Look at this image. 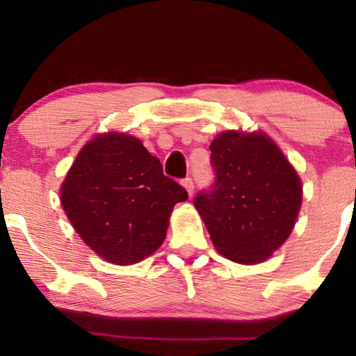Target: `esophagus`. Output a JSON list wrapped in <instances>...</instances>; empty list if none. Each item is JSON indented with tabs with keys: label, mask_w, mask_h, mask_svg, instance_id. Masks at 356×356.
<instances>
[{
	"label": "esophagus",
	"mask_w": 356,
	"mask_h": 356,
	"mask_svg": "<svg viewBox=\"0 0 356 356\" xmlns=\"http://www.w3.org/2000/svg\"><path fill=\"white\" fill-rule=\"evenodd\" d=\"M184 186H186V191H187V194H189V197H192V194H194V191H195V186H194V181H192V177L184 179Z\"/></svg>",
	"instance_id": "1"
}]
</instances>
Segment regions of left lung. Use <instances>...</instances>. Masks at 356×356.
I'll use <instances>...</instances> for the list:
<instances>
[{"label":"left lung","instance_id":"1","mask_svg":"<svg viewBox=\"0 0 356 356\" xmlns=\"http://www.w3.org/2000/svg\"><path fill=\"white\" fill-rule=\"evenodd\" d=\"M209 149L216 172L209 214L226 226L277 207L300 186L295 169L266 137L224 132Z\"/></svg>","mask_w":356,"mask_h":356}]
</instances>
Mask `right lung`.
Returning a JSON list of instances; mask_svg holds the SVG:
<instances>
[{
	"instance_id": "1",
	"label": "right lung",
	"mask_w": 356,
	"mask_h": 356,
	"mask_svg": "<svg viewBox=\"0 0 356 356\" xmlns=\"http://www.w3.org/2000/svg\"><path fill=\"white\" fill-rule=\"evenodd\" d=\"M68 182L93 209L125 218L145 207L170 211L187 192L136 137L105 136L90 142L68 172Z\"/></svg>"
}]
</instances>
